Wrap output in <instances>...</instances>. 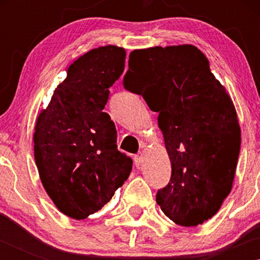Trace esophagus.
<instances>
[{
	"instance_id": "esophagus-1",
	"label": "esophagus",
	"mask_w": 260,
	"mask_h": 260,
	"mask_svg": "<svg viewBox=\"0 0 260 260\" xmlns=\"http://www.w3.org/2000/svg\"><path fill=\"white\" fill-rule=\"evenodd\" d=\"M143 159H144V158H143V155H142V153H138V155H136L135 157H134V161H135V165L136 166H141V164H142V162H143Z\"/></svg>"
}]
</instances>
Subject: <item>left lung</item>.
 <instances>
[{
    "label": "left lung",
    "mask_w": 260,
    "mask_h": 260,
    "mask_svg": "<svg viewBox=\"0 0 260 260\" xmlns=\"http://www.w3.org/2000/svg\"><path fill=\"white\" fill-rule=\"evenodd\" d=\"M124 86L158 112L172 175L157 204L180 226L212 218L230 195L241 146L233 100L192 45L151 47L129 54Z\"/></svg>",
    "instance_id": "8db88e82"
}]
</instances>
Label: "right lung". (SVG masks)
Instances as JSON below:
<instances>
[{
  "label": "right lung",
  "instance_id": "1",
  "mask_svg": "<svg viewBox=\"0 0 260 260\" xmlns=\"http://www.w3.org/2000/svg\"><path fill=\"white\" fill-rule=\"evenodd\" d=\"M125 58L124 48L112 45L79 57L37 118L34 158L42 186L72 219L102 209L132 171L133 161L117 149L114 122L103 112Z\"/></svg>",
  "mask_w": 260,
  "mask_h": 260
}]
</instances>
